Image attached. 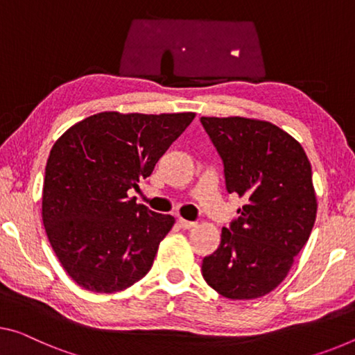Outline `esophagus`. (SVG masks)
I'll return each instance as SVG.
<instances>
[{"mask_svg":"<svg viewBox=\"0 0 355 355\" xmlns=\"http://www.w3.org/2000/svg\"><path fill=\"white\" fill-rule=\"evenodd\" d=\"M178 223H179V225H181L182 228H185V230H189V228H193V227H196V223H195V222L185 220V219H182V217H179V219H178Z\"/></svg>","mask_w":355,"mask_h":355,"instance_id":"34e87169","label":"esophagus"}]
</instances>
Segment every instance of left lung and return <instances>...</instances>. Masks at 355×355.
<instances>
[{"label": "left lung", "instance_id": "8db88e82", "mask_svg": "<svg viewBox=\"0 0 355 355\" xmlns=\"http://www.w3.org/2000/svg\"><path fill=\"white\" fill-rule=\"evenodd\" d=\"M223 163L228 193L248 203L222 228L220 246L203 259L205 281L232 300L263 297L284 281L306 244L318 203L311 163L276 125L244 117H201Z\"/></svg>", "mask_w": 355, "mask_h": 355}]
</instances>
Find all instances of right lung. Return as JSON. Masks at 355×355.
<instances>
[{
  "label": "right lung",
  "instance_id": "1",
  "mask_svg": "<svg viewBox=\"0 0 355 355\" xmlns=\"http://www.w3.org/2000/svg\"><path fill=\"white\" fill-rule=\"evenodd\" d=\"M193 112H100L53 144L42 187V222L76 284L112 293L143 279L174 217L128 198L176 141Z\"/></svg>",
  "mask_w": 355,
  "mask_h": 355
}]
</instances>
